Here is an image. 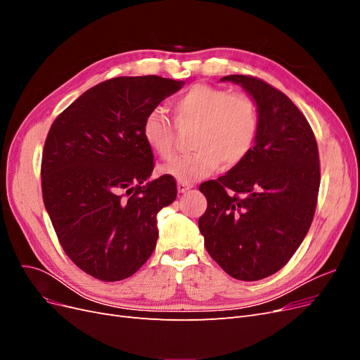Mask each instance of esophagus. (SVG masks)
Instances as JSON below:
<instances>
[{"label": "esophagus", "mask_w": 360, "mask_h": 360, "mask_svg": "<svg viewBox=\"0 0 360 360\" xmlns=\"http://www.w3.org/2000/svg\"><path fill=\"white\" fill-rule=\"evenodd\" d=\"M192 186H193L192 183H186V181H177V189H179V192H180V193H183V192L189 191Z\"/></svg>", "instance_id": "esophagus-1"}]
</instances>
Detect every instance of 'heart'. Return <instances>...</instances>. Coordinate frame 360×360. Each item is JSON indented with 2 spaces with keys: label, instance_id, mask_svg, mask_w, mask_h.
Here are the masks:
<instances>
[{
  "label": "heart",
  "instance_id": "heart-1",
  "mask_svg": "<svg viewBox=\"0 0 360 360\" xmlns=\"http://www.w3.org/2000/svg\"><path fill=\"white\" fill-rule=\"evenodd\" d=\"M179 127L195 126L189 155L174 158L160 168L179 181L192 183L210 176L224 163L231 168L252 150L258 134V110L245 93H228L225 89L197 84L172 102ZM147 147L168 159L176 144V124L160 111H150L143 122Z\"/></svg>",
  "mask_w": 360,
  "mask_h": 360
}]
</instances>
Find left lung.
I'll return each instance as SVG.
<instances>
[{
  "instance_id": "left-lung-1",
  "label": "left lung",
  "mask_w": 360,
  "mask_h": 360,
  "mask_svg": "<svg viewBox=\"0 0 360 360\" xmlns=\"http://www.w3.org/2000/svg\"><path fill=\"white\" fill-rule=\"evenodd\" d=\"M221 81L252 97L258 134L240 163L200 186L207 210L198 226L207 252L228 275L258 281L284 267L308 234L320 188L319 147L308 120L275 86L245 75Z\"/></svg>"
}]
</instances>
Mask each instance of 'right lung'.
<instances>
[{"mask_svg": "<svg viewBox=\"0 0 360 360\" xmlns=\"http://www.w3.org/2000/svg\"><path fill=\"white\" fill-rule=\"evenodd\" d=\"M183 81L118 76L94 85L49 129L41 156V193L64 252L105 282L132 276L153 254L156 216L177 197L174 177L148 181L153 151L146 115Z\"/></svg>", "mask_w": 360, "mask_h": 360, "instance_id": "right-lung-1", "label": "right lung"}]
</instances>
